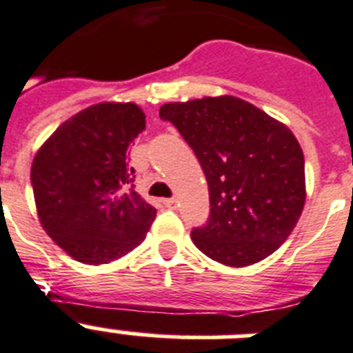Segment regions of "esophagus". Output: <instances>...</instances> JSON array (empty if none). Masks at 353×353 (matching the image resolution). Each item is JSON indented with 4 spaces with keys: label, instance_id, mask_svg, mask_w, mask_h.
Listing matches in <instances>:
<instances>
[{
    "label": "esophagus",
    "instance_id": "obj_1",
    "mask_svg": "<svg viewBox=\"0 0 353 353\" xmlns=\"http://www.w3.org/2000/svg\"><path fill=\"white\" fill-rule=\"evenodd\" d=\"M163 204H165L167 208L174 210V208H177V199H176V197H170V199H163Z\"/></svg>",
    "mask_w": 353,
    "mask_h": 353
}]
</instances>
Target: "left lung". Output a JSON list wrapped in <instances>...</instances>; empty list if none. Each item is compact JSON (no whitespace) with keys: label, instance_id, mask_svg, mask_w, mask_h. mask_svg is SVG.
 Wrapping results in <instances>:
<instances>
[{"label":"left lung","instance_id":"left-lung-1","mask_svg":"<svg viewBox=\"0 0 353 353\" xmlns=\"http://www.w3.org/2000/svg\"><path fill=\"white\" fill-rule=\"evenodd\" d=\"M199 159L210 192L206 224L192 241L215 262L251 265L285 242L305 204V159L283 123L236 97L165 103Z\"/></svg>","mask_w":353,"mask_h":353}]
</instances>
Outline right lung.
<instances>
[{"label": "right lung", "instance_id": "1", "mask_svg": "<svg viewBox=\"0 0 353 353\" xmlns=\"http://www.w3.org/2000/svg\"><path fill=\"white\" fill-rule=\"evenodd\" d=\"M145 131L134 103H97L50 136L32 163L39 221L82 263L99 265L140 245L156 208L134 190L129 145Z\"/></svg>", "mask_w": 353, "mask_h": 353}]
</instances>
